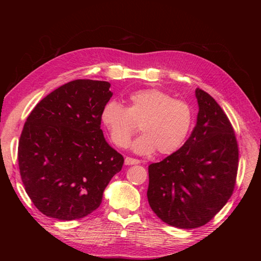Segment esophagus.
I'll list each match as a JSON object with an SVG mask.
<instances>
[{"label": "esophagus", "mask_w": 261, "mask_h": 261, "mask_svg": "<svg viewBox=\"0 0 261 261\" xmlns=\"http://www.w3.org/2000/svg\"><path fill=\"white\" fill-rule=\"evenodd\" d=\"M140 161L137 159H134V158L130 156H126L125 158V164L126 165H134V164H138Z\"/></svg>", "instance_id": "1"}]
</instances>
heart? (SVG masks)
Wrapping results in <instances>:
<instances>
[{
    "label": "heart",
    "mask_w": 261,
    "mask_h": 261,
    "mask_svg": "<svg viewBox=\"0 0 261 261\" xmlns=\"http://www.w3.org/2000/svg\"><path fill=\"white\" fill-rule=\"evenodd\" d=\"M101 122L110 138L120 148L127 146L138 130L132 149L138 154H171L183 146L191 130L193 110L187 102L159 89H143L129 94L128 106L109 102L102 109Z\"/></svg>",
    "instance_id": "b5f03b06"
}]
</instances>
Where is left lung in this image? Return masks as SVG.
Listing matches in <instances>:
<instances>
[{
    "label": "left lung",
    "mask_w": 261,
    "mask_h": 261,
    "mask_svg": "<svg viewBox=\"0 0 261 261\" xmlns=\"http://www.w3.org/2000/svg\"><path fill=\"white\" fill-rule=\"evenodd\" d=\"M199 111L192 135L177 151L149 165L147 197L163 222L202 226L233 194L239 146L232 124L209 93L196 89Z\"/></svg>",
    "instance_id": "1"
}]
</instances>
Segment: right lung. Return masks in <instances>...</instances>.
I'll return each instance as SVG.
<instances>
[{
	"label": "right lung",
	"mask_w": 261,
	"mask_h": 261,
	"mask_svg": "<svg viewBox=\"0 0 261 261\" xmlns=\"http://www.w3.org/2000/svg\"><path fill=\"white\" fill-rule=\"evenodd\" d=\"M110 83L77 80L59 87L31 111L18 144L22 184L46 217L70 221L90 215L124 158L101 129L112 97Z\"/></svg>",
	"instance_id": "add662e5"
}]
</instances>
